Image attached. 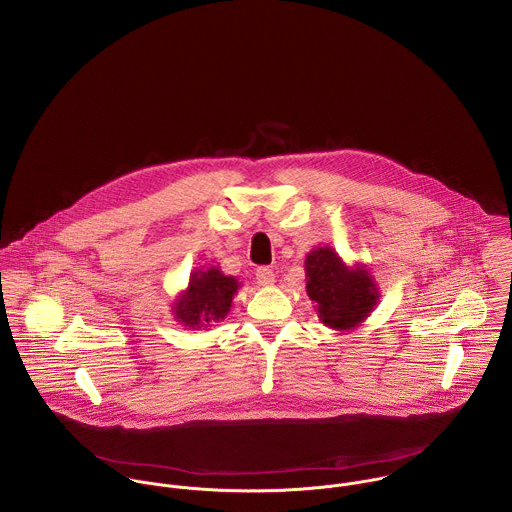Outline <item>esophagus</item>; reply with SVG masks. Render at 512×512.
I'll return each instance as SVG.
<instances>
[{
  "label": "esophagus",
  "instance_id": "obj_1",
  "mask_svg": "<svg viewBox=\"0 0 512 512\" xmlns=\"http://www.w3.org/2000/svg\"><path fill=\"white\" fill-rule=\"evenodd\" d=\"M256 280H258L260 286H270V284H274L276 274H274L272 268H258L256 270Z\"/></svg>",
  "mask_w": 512,
  "mask_h": 512
}]
</instances>
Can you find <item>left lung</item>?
<instances>
[{
  "instance_id": "8db88e82",
  "label": "left lung",
  "mask_w": 512,
  "mask_h": 512,
  "mask_svg": "<svg viewBox=\"0 0 512 512\" xmlns=\"http://www.w3.org/2000/svg\"><path fill=\"white\" fill-rule=\"evenodd\" d=\"M306 292L324 326L351 332L379 302V286L361 262L347 266L332 246H316L306 256Z\"/></svg>"
}]
</instances>
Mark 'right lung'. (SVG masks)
Instances as JSON below:
<instances>
[{
    "mask_svg": "<svg viewBox=\"0 0 512 512\" xmlns=\"http://www.w3.org/2000/svg\"><path fill=\"white\" fill-rule=\"evenodd\" d=\"M240 286L236 276H226L218 266L198 268L174 298L172 316L188 330L210 328L228 316Z\"/></svg>",
    "mask_w": 512,
    "mask_h": 512,
    "instance_id": "add662e5",
    "label": "right lung"
}]
</instances>
